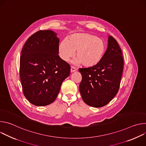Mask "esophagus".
Listing matches in <instances>:
<instances>
[{
	"label": "esophagus",
	"instance_id": "34e87169",
	"mask_svg": "<svg viewBox=\"0 0 146 146\" xmlns=\"http://www.w3.org/2000/svg\"><path fill=\"white\" fill-rule=\"evenodd\" d=\"M75 71H76V69L74 67L72 66V67H71V69H70L71 73H73V72H75Z\"/></svg>",
	"mask_w": 146,
	"mask_h": 146
}]
</instances>
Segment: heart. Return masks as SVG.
Returning <instances> with one entry per match:
<instances>
[{"instance_id": "heart-1", "label": "heart", "mask_w": 146, "mask_h": 146, "mask_svg": "<svg viewBox=\"0 0 146 146\" xmlns=\"http://www.w3.org/2000/svg\"><path fill=\"white\" fill-rule=\"evenodd\" d=\"M76 64L90 68L95 66L102 59L106 51V44L97 36L87 33L70 35L62 41L59 46V54L61 59L68 62L74 55Z\"/></svg>"}]
</instances>
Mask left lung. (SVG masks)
I'll return each mask as SVG.
<instances>
[{
	"mask_svg": "<svg viewBox=\"0 0 146 146\" xmlns=\"http://www.w3.org/2000/svg\"><path fill=\"white\" fill-rule=\"evenodd\" d=\"M117 40L109 37L108 47L102 59L94 66L80 68L82 76L79 90L88 105L101 108L117 94L123 69V58Z\"/></svg>",
	"mask_w": 146,
	"mask_h": 146,
	"instance_id": "8db88e82",
	"label": "left lung"
}]
</instances>
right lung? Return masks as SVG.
Segmentation results:
<instances>
[{
  "instance_id": "right-lung-1",
  "label": "right lung",
  "mask_w": 146,
  "mask_h": 146,
  "mask_svg": "<svg viewBox=\"0 0 146 146\" xmlns=\"http://www.w3.org/2000/svg\"><path fill=\"white\" fill-rule=\"evenodd\" d=\"M59 41L54 32L39 31L28 38L23 47L20 80L24 96L35 106L52 103L62 82L70 75V65L58 55Z\"/></svg>"
}]
</instances>
